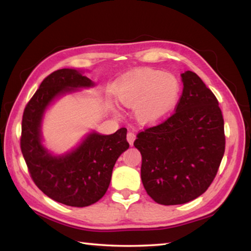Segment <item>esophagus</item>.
Masks as SVG:
<instances>
[{
    "mask_svg": "<svg viewBox=\"0 0 251 251\" xmlns=\"http://www.w3.org/2000/svg\"><path fill=\"white\" fill-rule=\"evenodd\" d=\"M126 140H128L130 146H132L135 140V134L133 132H128V134H126Z\"/></svg>",
    "mask_w": 251,
    "mask_h": 251,
    "instance_id": "1",
    "label": "esophagus"
}]
</instances>
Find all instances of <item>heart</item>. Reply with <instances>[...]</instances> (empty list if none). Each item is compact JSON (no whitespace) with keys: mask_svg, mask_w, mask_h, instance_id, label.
Listing matches in <instances>:
<instances>
[{"mask_svg":"<svg viewBox=\"0 0 251 251\" xmlns=\"http://www.w3.org/2000/svg\"><path fill=\"white\" fill-rule=\"evenodd\" d=\"M179 94V82L172 74L144 69L123 79L117 88L120 102L137 108L140 120L154 123L173 111Z\"/></svg>","mask_w":251,"mask_h":251,"instance_id":"obj_1","label":"heart"}]
</instances>
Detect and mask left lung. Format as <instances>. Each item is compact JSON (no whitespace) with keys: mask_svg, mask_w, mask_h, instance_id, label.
Instances as JSON below:
<instances>
[{"mask_svg":"<svg viewBox=\"0 0 251 251\" xmlns=\"http://www.w3.org/2000/svg\"><path fill=\"white\" fill-rule=\"evenodd\" d=\"M183 91L174 112L137 134L141 179L161 205H178L203 194L225 153L224 118L218 100L195 73L182 74Z\"/></svg>","mask_w":251,"mask_h":251,"instance_id":"obj_1","label":"left lung"}]
</instances>
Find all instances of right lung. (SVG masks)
Instances as JSON below:
<instances>
[{
	"mask_svg": "<svg viewBox=\"0 0 251 251\" xmlns=\"http://www.w3.org/2000/svg\"><path fill=\"white\" fill-rule=\"evenodd\" d=\"M94 86L75 69H58L44 79L26 104L22 119L21 150L33 182L58 203L85 207L107 192L116 161L129 148L126 129L109 135L91 133L76 150L52 156L41 143V121L50 101L78 87Z\"/></svg>",
	"mask_w": 251,
	"mask_h": 251,
	"instance_id": "1",
	"label": "right lung"
}]
</instances>
